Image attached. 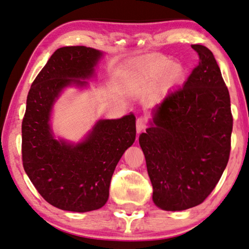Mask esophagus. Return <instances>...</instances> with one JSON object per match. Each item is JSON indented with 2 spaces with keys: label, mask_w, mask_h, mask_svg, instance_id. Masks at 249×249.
<instances>
[{
  "label": "esophagus",
  "mask_w": 249,
  "mask_h": 249,
  "mask_svg": "<svg viewBox=\"0 0 249 249\" xmlns=\"http://www.w3.org/2000/svg\"><path fill=\"white\" fill-rule=\"evenodd\" d=\"M147 127V120L145 117H139L136 120V131L137 133H141L143 131H145V128Z\"/></svg>",
  "instance_id": "34e87169"
}]
</instances>
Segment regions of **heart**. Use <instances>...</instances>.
<instances>
[{"label": "heart", "mask_w": 249, "mask_h": 249, "mask_svg": "<svg viewBox=\"0 0 249 249\" xmlns=\"http://www.w3.org/2000/svg\"><path fill=\"white\" fill-rule=\"evenodd\" d=\"M164 75L168 76L169 79L177 80L181 75H182V70L180 67L173 66L171 62L168 61H159L146 66L145 68L140 71V76L143 79L147 80H158L159 78L163 77Z\"/></svg>", "instance_id": "b5f03b06"}]
</instances>
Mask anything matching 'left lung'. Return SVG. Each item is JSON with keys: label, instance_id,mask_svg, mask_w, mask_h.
Wrapping results in <instances>:
<instances>
[{"label": "left lung", "instance_id": "obj_1", "mask_svg": "<svg viewBox=\"0 0 249 249\" xmlns=\"http://www.w3.org/2000/svg\"><path fill=\"white\" fill-rule=\"evenodd\" d=\"M199 64L181 88L169 91L139 142L153 187V201L181 211L205 201L231 154L232 115L228 88L207 47L192 44Z\"/></svg>", "mask_w": 249, "mask_h": 249}]
</instances>
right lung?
Wrapping results in <instances>:
<instances>
[{
  "label": "right lung",
  "mask_w": 249,
  "mask_h": 249,
  "mask_svg": "<svg viewBox=\"0 0 249 249\" xmlns=\"http://www.w3.org/2000/svg\"><path fill=\"white\" fill-rule=\"evenodd\" d=\"M103 53L84 46L55 50L33 81L22 122V161L42 198L61 210L86 213L108 200L114 170L134 143L135 116L99 120L79 143L54 139L50 116L69 86L86 87Z\"/></svg>",
  "instance_id": "right-lung-1"
}]
</instances>
